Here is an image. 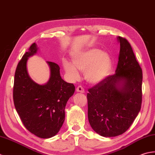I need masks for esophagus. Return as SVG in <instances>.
Wrapping results in <instances>:
<instances>
[{
	"mask_svg": "<svg viewBox=\"0 0 155 155\" xmlns=\"http://www.w3.org/2000/svg\"><path fill=\"white\" fill-rule=\"evenodd\" d=\"M76 91H78V92H80V93H84L85 92L84 88L82 87L81 86H79L76 88Z\"/></svg>",
	"mask_w": 155,
	"mask_h": 155,
	"instance_id": "esophagus-1",
	"label": "esophagus"
}]
</instances>
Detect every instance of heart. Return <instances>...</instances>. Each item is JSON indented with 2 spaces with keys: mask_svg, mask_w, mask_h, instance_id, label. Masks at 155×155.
Here are the masks:
<instances>
[{
  "mask_svg": "<svg viewBox=\"0 0 155 155\" xmlns=\"http://www.w3.org/2000/svg\"><path fill=\"white\" fill-rule=\"evenodd\" d=\"M72 64L63 60V67L71 80L80 77L77 70L84 71V78L90 84H96L108 77L112 68V59L108 53L97 48H90L78 52L72 56Z\"/></svg>",
  "mask_w": 155,
  "mask_h": 155,
  "instance_id": "heart-1",
  "label": "heart"
}]
</instances>
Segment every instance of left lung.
Returning <instances> with one entry per match:
<instances>
[{
	"mask_svg": "<svg viewBox=\"0 0 155 155\" xmlns=\"http://www.w3.org/2000/svg\"><path fill=\"white\" fill-rule=\"evenodd\" d=\"M117 40L120 49L116 74L87 94L90 124L104 137H117L127 130L142 104V69L128 41L120 37Z\"/></svg>",
	"mask_w": 155,
	"mask_h": 155,
	"instance_id": "1",
	"label": "left lung"
}]
</instances>
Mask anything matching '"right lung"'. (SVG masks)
Instances as JSON below:
<instances>
[{
	"mask_svg": "<svg viewBox=\"0 0 155 155\" xmlns=\"http://www.w3.org/2000/svg\"><path fill=\"white\" fill-rule=\"evenodd\" d=\"M39 48L33 43L18 64L15 74L13 100L16 110L28 130L37 137L49 138L58 133L65 120V108L75 86L61 77L59 66L47 61L50 76L45 84L34 81L27 71V63Z\"/></svg>",
	"mask_w": 155,
	"mask_h": 155,
	"instance_id": "1",
	"label": "right lung"
}]
</instances>
